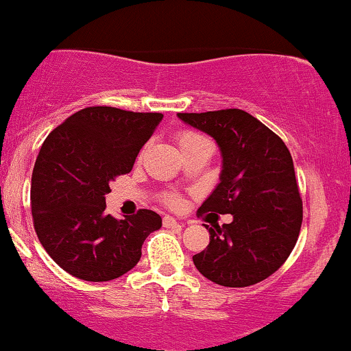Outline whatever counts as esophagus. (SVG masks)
Returning <instances> with one entry per match:
<instances>
[{
  "label": "esophagus",
  "mask_w": 351,
  "mask_h": 351,
  "mask_svg": "<svg viewBox=\"0 0 351 351\" xmlns=\"http://www.w3.org/2000/svg\"><path fill=\"white\" fill-rule=\"evenodd\" d=\"M162 223H164V226H166V228H172V226H180L179 221H177L176 218L171 217V215L164 217L162 218Z\"/></svg>",
  "instance_id": "34e87169"
}]
</instances>
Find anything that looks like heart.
I'll return each instance as SVG.
<instances>
[{"label":"heart","instance_id":"1","mask_svg":"<svg viewBox=\"0 0 351 351\" xmlns=\"http://www.w3.org/2000/svg\"><path fill=\"white\" fill-rule=\"evenodd\" d=\"M195 139H202V136L197 134V133H192V131H184V133H180L179 136H177L179 146H184V144L195 141ZM167 202H169V204H177V199L174 195H169Z\"/></svg>","mask_w":351,"mask_h":351}]
</instances>
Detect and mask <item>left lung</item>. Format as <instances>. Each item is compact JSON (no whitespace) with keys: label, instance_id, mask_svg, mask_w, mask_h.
Listing matches in <instances>:
<instances>
[{"label":"left lung","instance_id":"1","mask_svg":"<svg viewBox=\"0 0 351 351\" xmlns=\"http://www.w3.org/2000/svg\"><path fill=\"white\" fill-rule=\"evenodd\" d=\"M215 139L220 182L199 208L230 213L232 223L208 228L210 243L193 256L202 276L225 287L265 281L289 258L302 225V200L287 146L243 110L177 113Z\"/></svg>","mask_w":351,"mask_h":351}]
</instances>
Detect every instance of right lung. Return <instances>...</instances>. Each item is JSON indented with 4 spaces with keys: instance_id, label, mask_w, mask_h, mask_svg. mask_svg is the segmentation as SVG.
<instances>
[{
    "instance_id": "1",
    "label": "right lung",
    "mask_w": 351,
    "mask_h": 351,
    "mask_svg": "<svg viewBox=\"0 0 351 351\" xmlns=\"http://www.w3.org/2000/svg\"><path fill=\"white\" fill-rule=\"evenodd\" d=\"M162 113L88 106L47 136L31 180L34 228L47 254L90 282L117 279L138 265L143 243L162 226L152 210L123 220L106 215L105 195L128 174Z\"/></svg>"
}]
</instances>
